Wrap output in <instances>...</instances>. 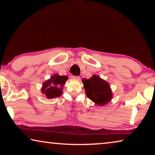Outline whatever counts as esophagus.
I'll use <instances>...</instances> for the list:
<instances>
[{
	"label": "esophagus",
	"instance_id": "34e87169",
	"mask_svg": "<svg viewBox=\"0 0 155 155\" xmlns=\"http://www.w3.org/2000/svg\"><path fill=\"white\" fill-rule=\"evenodd\" d=\"M72 78L74 80H76V81H79L80 80V77H77V76H73Z\"/></svg>",
	"mask_w": 155,
	"mask_h": 155
}]
</instances>
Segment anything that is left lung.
Instances as JSON below:
<instances>
[{"mask_svg": "<svg viewBox=\"0 0 155 155\" xmlns=\"http://www.w3.org/2000/svg\"><path fill=\"white\" fill-rule=\"evenodd\" d=\"M85 94L91 101L99 106H103L111 101L113 93L109 83L96 74L90 78L82 80Z\"/></svg>", "mask_w": 155, "mask_h": 155, "instance_id": "left-lung-1", "label": "left lung"}]
</instances>
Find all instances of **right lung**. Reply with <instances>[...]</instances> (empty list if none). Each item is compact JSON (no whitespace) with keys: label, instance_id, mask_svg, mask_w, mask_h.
I'll list each match as a JSON object with an SVG mask.
<instances>
[{"label":"right lung","instance_id":"obj_1","mask_svg":"<svg viewBox=\"0 0 155 155\" xmlns=\"http://www.w3.org/2000/svg\"><path fill=\"white\" fill-rule=\"evenodd\" d=\"M67 76H61L54 74L42 84L41 92L48 99L59 97L63 94V87L68 80Z\"/></svg>","mask_w":155,"mask_h":155}]
</instances>
